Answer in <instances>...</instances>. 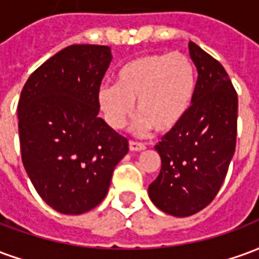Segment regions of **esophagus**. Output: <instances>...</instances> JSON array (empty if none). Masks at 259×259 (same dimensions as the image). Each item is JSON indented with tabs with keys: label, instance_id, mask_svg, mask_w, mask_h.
<instances>
[{
	"label": "esophagus",
	"instance_id": "1",
	"mask_svg": "<svg viewBox=\"0 0 259 259\" xmlns=\"http://www.w3.org/2000/svg\"><path fill=\"white\" fill-rule=\"evenodd\" d=\"M129 150L130 151H143V150H146V146H144L143 143L129 141Z\"/></svg>",
	"mask_w": 259,
	"mask_h": 259
}]
</instances>
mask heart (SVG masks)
<instances>
[{"label":"heart","mask_w":259,"mask_h":259,"mask_svg":"<svg viewBox=\"0 0 259 259\" xmlns=\"http://www.w3.org/2000/svg\"><path fill=\"white\" fill-rule=\"evenodd\" d=\"M197 87L195 66L186 54H148L119 69L115 84L102 85L98 101L108 123L120 129L136 109L133 130L166 133L189 112Z\"/></svg>","instance_id":"b5f03b06"}]
</instances>
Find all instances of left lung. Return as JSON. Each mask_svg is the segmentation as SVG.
<instances>
[{"instance_id": "1", "label": "left lung", "mask_w": 259, "mask_h": 259, "mask_svg": "<svg viewBox=\"0 0 259 259\" xmlns=\"http://www.w3.org/2000/svg\"><path fill=\"white\" fill-rule=\"evenodd\" d=\"M198 79L186 116L155 150L158 178L148 186L154 205L172 217L204 209L222 186L236 148L237 94L226 70L195 42H189Z\"/></svg>"}]
</instances>
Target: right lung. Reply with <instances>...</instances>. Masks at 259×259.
<instances>
[{
    "label": "right lung",
    "mask_w": 259,
    "mask_h": 259,
    "mask_svg": "<svg viewBox=\"0 0 259 259\" xmlns=\"http://www.w3.org/2000/svg\"><path fill=\"white\" fill-rule=\"evenodd\" d=\"M111 48H64L30 74L18 104L22 162L57 212L80 215L101 202L127 140L98 116Z\"/></svg>",
    "instance_id": "add662e5"
}]
</instances>
